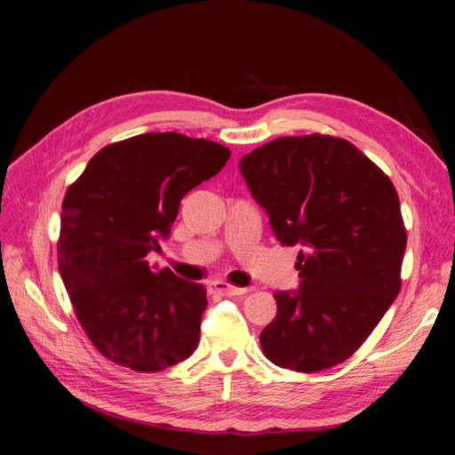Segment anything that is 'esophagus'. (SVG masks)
<instances>
[{"label":"esophagus","instance_id":"34e87169","mask_svg":"<svg viewBox=\"0 0 455 455\" xmlns=\"http://www.w3.org/2000/svg\"><path fill=\"white\" fill-rule=\"evenodd\" d=\"M211 292L220 294V296H241L249 292V288H241V286H233L226 281H214L211 283Z\"/></svg>","mask_w":455,"mask_h":455}]
</instances>
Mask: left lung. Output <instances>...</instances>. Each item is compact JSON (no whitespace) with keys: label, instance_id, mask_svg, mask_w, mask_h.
<instances>
[{"label":"left lung","instance_id":"8db88e82","mask_svg":"<svg viewBox=\"0 0 455 455\" xmlns=\"http://www.w3.org/2000/svg\"><path fill=\"white\" fill-rule=\"evenodd\" d=\"M239 164L281 244L304 246L299 288L273 294L277 316L261 330V351L306 374L347 361L401 291L406 228L393 182L328 134L275 139Z\"/></svg>","mask_w":455,"mask_h":455}]
</instances>
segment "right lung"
Listing matches in <instances>:
<instances>
[{
	"instance_id": "add662e5",
	"label": "right lung",
	"mask_w": 455,
	"mask_h": 455,
	"mask_svg": "<svg viewBox=\"0 0 455 455\" xmlns=\"http://www.w3.org/2000/svg\"><path fill=\"white\" fill-rule=\"evenodd\" d=\"M231 151L178 132H146L102 148L68 188L59 269L79 324L108 361L161 371L196 351L206 291L148 252L169 237L189 189L222 171Z\"/></svg>"
}]
</instances>
